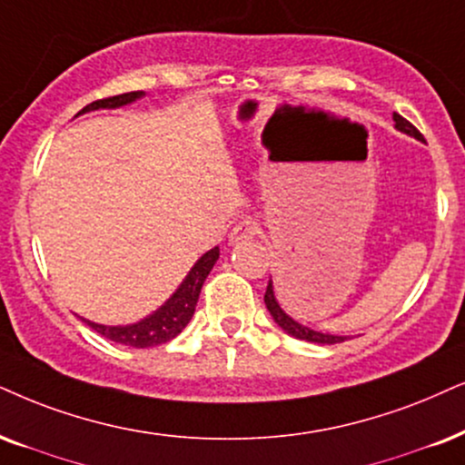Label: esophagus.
Listing matches in <instances>:
<instances>
[{
    "instance_id": "obj_1",
    "label": "esophagus",
    "mask_w": 465,
    "mask_h": 465,
    "mask_svg": "<svg viewBox=\"0 0 465 465\" xmlns=\"http://www.w3.org/2000/svg\"><path fill=\"white\" fill-rule=\"evenodd\" d=\"M257 232H260V225H257L255 221L251 219H244L240 221L236 227L229 232V244H240V242H246V240L255 238Z\"/></svg>"
}]
</instances>
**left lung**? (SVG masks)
<instances>
[{"mask_svg": "<svg viewBox=\"0 0 465 465\" xmlns=\"http://www.w3.org/2000/svg\"><path fill=\"white\" fill-rule=\"evenodd\" d=\"M392 120H395V128L397 131H401L405 134H410V137L422 141V134L416 131V128L410 124L405 117H401L399 114H392ZM263 302H266V309L270 311V315H272V320L279 324L281 328L287 334H292V337L296 339H302V341H311V343H322V345H334V343H341V341H345L348 337H341V334H328V332H320V331H313V328L301 324V322H296L293 317H290L281 307L279 301H276L274 296V285H272V279L268 281V287H266V296H263Z\"/></svg>", "mask_w": 465, "mask_h": 465, "instance_id": "left-lung-1", "label": "left lung"}]
</instances>
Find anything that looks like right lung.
<instances>
[{
    "instance_id": "obj_1",
    "label": "right lung",
    "mask_w": 465,
    "mask_h": 465,
    "mask_svg": "<svg viewBox=\"0 0 465 465\" xmlns=\"http://www.w3.org/2000/svg\"><path fill=\"white\" fill-rule=\"evenodd\" d=\"M143 96L145 92H128V94H120V96L103 98V101L90 103L76 115L90 114V111H98V109H120V107H126V104H133L134 101H139V98ZM219 255H221L219 246H214V249L203 252V255L195 262V266L189 270V274L184 276V281L178 285V290L164 301V304H161L154 313L143 317V320L134 322V324L104 326V324H96V322L85 320V317H81V320H84L90 328H94L98 334H103L104 339L115 341V343L120 345H128V348L143 350V348H154V345L167 343V341L178 337V334L186 328V324L191 322L193 313H195L199 292H202L203 281L208 279L210 270L214 268Z\"/></svg>"
}]
</instances>
